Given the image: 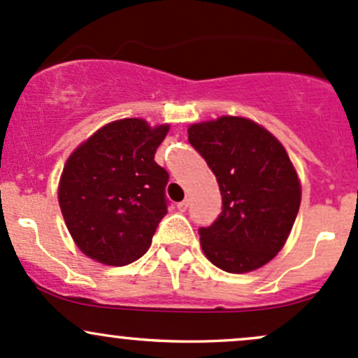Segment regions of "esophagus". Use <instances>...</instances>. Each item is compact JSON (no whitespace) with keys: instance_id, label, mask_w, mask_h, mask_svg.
<instances>
[{"instance_id":"34e87169","label":"esophagus","mask_w":358,"mask_h":358,"mask_svg":"<svg viewBox=\"0 0 358 358\" xmlns=\"http://www.w3.org/2000/svg\"><path fill=\"white\" fill-rule=\"evenodd\" d=\"M187 208H189V201H182V202H178V204H176V209L180 210V213H183V210H185Z\"/></svg>"}]
</instances>
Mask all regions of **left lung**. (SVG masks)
Returning <instances> with one entry per match:
<instances>
[{"mask_svg":"<svg viewBox=\"0 0 358 358\" xmlns=\"http://www.w3.org/2000/svg\"><path fill=\"white\" fill-rule=\"evenodd\" d=\"M189 142L216 175L223 210L199 228L201 247L216 268L233 274L268 264L287 243L302 185L280 141L243 116L192 123Z\"/></svg>","mask_w":358,"mask_h":358,"instance_id":"obj_1","label":"left lung"}]
</instances>
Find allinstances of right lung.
<instances>
[{
	"instance_id": "1",
	"label": "right lung",
	"mask_w": 358,
	"mask_h": 358,
	"mask_svg": "<svg viewBox=\"0 0 358 358\" xmlns=\"http://www.w3.org/2000/svg\"><path fill=\"white\" fill-rule=\"evenodd\" d=\"M169 130L142 118L106 123L66 159L58 202L75 245L94 261L127 266L149 250L168 213V173L154 154Z\"/></svg>"
}]
</instances>
